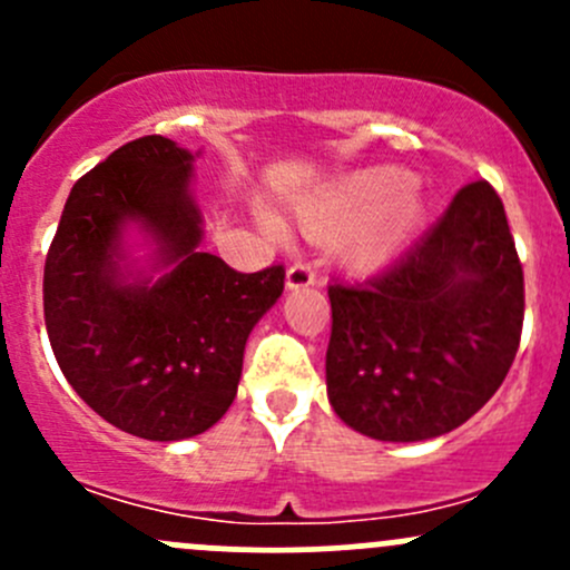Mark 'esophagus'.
Wrapping results in <instances>:
<instances>
[{
	"mask_svg": "<svg viewBox=\"0 0 570 570\" xmlns=\"http://www.w3.org/2000/svg\"><path fill=\"white\" fill-rule=\"evenodd\" d=\"M317 281V269L308 262H295L289 269H286V286L289 289H301V286H308Z\"/></svg>",
	"mask_w": 570,
	"mask_h": 570,
	"instance_id": "esophagus-1",
	"label": "esophagus"
}]
</instances>
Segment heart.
I'll return each instance as SVG.
<instances>
[{"label": "heart", "instance_id": "obj_1", "mask_svg": "<svg viewBox=\"0 0 570 570\" xmlns=\"http://www.w3.org/2000/svg\"><path fill=\"white\" fill-rule=\"evenodd\" d=\"M422 215V189L394 168L355 174L317 195L303 209L314 234H338V250L353 264H377L400 248Z\"/></svg>", "mask_w": 570, "mask_h": 570}]
</instances>
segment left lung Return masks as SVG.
<instances>
[{"instance_id": "1", "label": "left lung", "mask_w": 570, "mask_h": 570, "mask_svg": "<svg viewBox=\"0 0 570 570\" xmlns=\"http://www.w3.org/2000/svg\"><path fill=\"white\" fill-rule=\"evenodd\" d=\"M327 400L377 441L461 428L502 386L524 325V269L497 189L465 184L444 215L361 284L331 281Z\"/></svg>"}]
</instances>
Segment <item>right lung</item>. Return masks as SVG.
<instances>
[{
	"label": "right lung",
	"instance_id": "obj_1",
	"mask_svg": "<svg viewBox=\"0 0 570 570\" xmlns=\"http://www.w3.org/2000/svg\"><path fill=\"white\" fill-rule=\"evenodd\" d=\"M193 154L146 135L88 170L46 253L43 320L73 392L118 430L178 441L209 430L237 396L258 317L284 292V264L239 273L200 253ZM140 219L177 267L154 287L117 281V234Z\"/></svg>",
	"mask_w": 570,
	"mask_h": 570
}]
</instances>
